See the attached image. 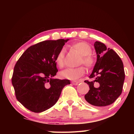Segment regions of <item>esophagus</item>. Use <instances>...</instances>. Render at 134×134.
Here are the masks:
<instances>
[{
  "mask_svg": "<svg viewBox=\"0 0 134 134\" xmlns=\"http://www.w3.org/2000/svg\"><path fill=\"white\" fill-rule=\"evenodd\" d=\"M79 83V81H72V85H75V86L77 85Z\"/></svg>",
  "mask_w": 134,
  "mask_h": 134,
  "instance_id": "esophagus-1",
  "label": "esophagus"
}]
</instances>
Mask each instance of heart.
Instances as JSON below:
<instances>
[{
	"label": "heart",
	"instance_id": "1",
	"mask_svg": "<svg viewBox=\"0 0 134 134\" xmlns=\"http://www.w3.org/2000/svg\"><path fill=\"white\" fill-rule=\"evenodd\" d=\"M72 48L80 54L81 58L80 64H83L87 68L93 67L94 63V60L91 55L92 48L87 43L78 42L72 45ZM64 50L62 49L59 52L55 58V62L59 68H63L64 65ZM85 72V70L83 67L75 69H67L60 72V75L62 78L69 80H76L82 76Z\"/></svg>",
	"mask_w": 134,
	"mask_h": 134
}]
</instances>
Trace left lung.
Here are the masks:
<instances>
[{
  "label": "left lung",
  "instance_id": "left-lung-1",
  "mask_svg": "<svg viewBox=\"0 0 134 134\" xmlns=\"http://www.w3.org/2000/svg\"><path fill=\"white\" fill-rule=\"evenodd\" d=\"M97 61L89 78L94 80L85 82L89 91L85 99L96 106H106L113 103L122 93L125 80L124 64L119 56L102 42L94 44Z\"/></svg>",
  "mask_w": 134,
  "mask_h": 134
}]
</instances>
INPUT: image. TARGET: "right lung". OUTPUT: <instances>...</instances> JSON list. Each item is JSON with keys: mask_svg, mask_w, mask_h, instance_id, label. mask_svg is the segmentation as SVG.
Returning a JSON list of instances; mask_svg holds the SVG:
<instances>
[{"mask_svg": "<svg viewBox=\"0 0 134 134\" xmlns=\"http://www.w3.org/2000/svg\"><path fill=\"white\" fill-rule=\"evenodd\" d=\"M69 39L47 40L32 45L16 63L12 78L16 97L24 107L35 113L56 103L69 80L54 79L58 70L55 58Z\"/></svg>", "mask_w": 134, "mask_h": 134, "instance_id": "right-lung-1", "label": "right lung"}]
</instances>
